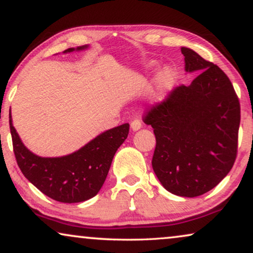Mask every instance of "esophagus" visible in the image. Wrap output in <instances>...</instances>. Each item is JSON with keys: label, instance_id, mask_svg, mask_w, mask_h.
Wrapping results in <instances>:
<instances>
[{"label": "esophagus", "instance_id": "obj_1", "mask_svg": "<svg viewBox=\"0 0 253 253\" xmlns=\"http://www.w3.org/2000/svg\"><path fill=\"white\" fill-rule=\"evenodd\" d=\"M141 126H142V123L139 119H134L132 122H131V129H132L133 131H138Z\"/></svg>", "mask_w": 253, "mask_h": 253}]
</instances>
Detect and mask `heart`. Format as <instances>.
Segmentation results:
<instances>
[{"mask_svg":"<svg viewBox=\"0 0 253 253\" xmlns=\"http://www.w3.org/2000/svg\"><path fill=\"white\" fill-rule=\"evenodd\" d=\"M175 80H177V73L170 66H167V67H164L160 72L159 76H157V85H159L160 96H162L167 90L173 86Z\"/></svg>","mask_w":253,"mask_h":253,"instance_id":"heart-1","label":"heart"}]
</instances>
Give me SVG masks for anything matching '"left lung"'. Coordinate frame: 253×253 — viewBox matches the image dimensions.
<instances>
[{"label":"left lung","instance_id":"1","mask_svg":"<svg viewBox=\"0 0 253 253\" xmlns=\"http://www.w3.org/2000/svg\"><path fill=\"white\" fill-rule=\"evenodd\" d=\"M185 71L200 73L149 109L156 138L152 166L168 192L195 197L214 188L235 162L241 121L232 82L217 65L182 46Z\"/></svg>","mask_w":253,"mask_h":253}]
</instances>
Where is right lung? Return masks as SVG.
I'll return each mask as SVG.
<instances>
[{"label": "right lung", "instance_id": "1", "mask_svg": "<svg viewBox=\"0 0 253 253\" xmlns=\"http://www.w3.org/2000/svg\"><path fill=\"white\" fill-rule=\"evenodd\" d=\"M87 45L76 47L84 50ZM69 47L64 52H72ZM10 131L18 167L44 195L63 203H79L97 195L104 185L113 157L129 134V124L97 135L79 151L61 157H41L25 147L10 116Z\"/></svg>", "mask_w": 253, "mask_h": 253}]
</instances>
